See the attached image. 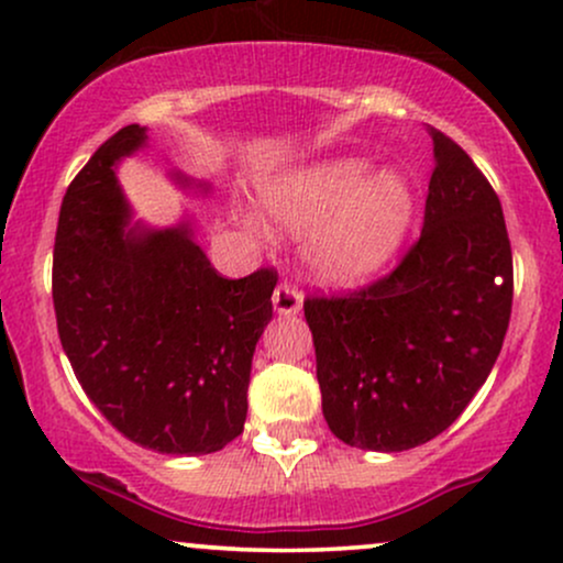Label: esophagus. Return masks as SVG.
I'll use <instances>...</instances> for the list:
<instances>
[{"mask_svg": "<svg viewBox=\"0 0 563 563\" xmlns=\"http://www.w3.org/2000/svg\"><path fill=\"white\" fill-rule=\"evenodd\" d=\"M301 290L290 283H280L273 294V303H275V312L280 314H296L301 309Z\"/></svg>", "mask_w": 563, "mask_h": 563, "instance_id": "esophagus-1", "label": "esophagus"}]
</instances>
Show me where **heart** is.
Instances as JSON below:
<instances>
[{"instance_id": "obj_1", "label": "heart", "mask_w": 563, "mask_h": 563, "mask_svg": "<svg viewBox=\"0 0 563 563\" xmlns=\"http://www.w3.org/2000/svg\"><path fill=\"white\" fill-rule=\"evenodd\" d=\"M260 198L283 228H312L303 254L333 283L363 280L384 267L416 217V192L402 174H373L360 158L288 172L269 179Z\"/></svg>"}]
</instances>
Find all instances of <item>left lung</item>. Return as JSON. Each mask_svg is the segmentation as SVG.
<instances>
[{
	"label": "left lung",
	"instance_id": "obj_1",
	"mask_svg": "<svg viewBox=\"0 0 563 563\" xmlns=\"http://www.w3.org/2000/svg\"><path fill=\"white\" fill-rule=\"evenodd\" d=\"M434 140L423 230L397 267L346 294H309L322 416L341 442L402 452L457 421L493 371L514 303L503 206L455 140Z\"/></svg>",
	"mask_w": 563,
	"mask_h": 563
}]
</instances>
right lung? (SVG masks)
<instances>
[{
    "instance_id": "add662e5",
    "label": "right lung",
    "mask_w": 563,
    "mask_h": 563,
    "mask_svg": "<svg viewBox=\"0 0 563 563\" xmlns=\"http://www.w3.org/2000/svg\"><path fill=\"white\" fill-rule=\"evenodd\" d=\"M142 142V126L119 129L68 185L53 251L57 335L113 429L166 455H206L243 434L277 273L222 277L185 224L124 232L111 166Z\"/></svg>"
}]
</instances>
